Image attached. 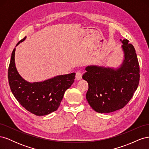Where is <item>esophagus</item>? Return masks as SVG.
<instances>
[{
    "mask_svg": "<svg viewBox=\"0 0 149 149\" xmlns=\"http://www.w3.org/2000/svg\"><path fill=\"white\" fill-rule=\"evenodd\" d=\"M76 78L77 80H79L82 78V73L80 71H78L76 73Z\"/></svg>",
    "mask_w": 149,
    "mask_h": 149,
    "instance_id": "obj_1",
    "label": "esophagus"
}]
</instances>
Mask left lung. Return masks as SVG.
<instances>
[{"instance_id": "left-lung-1", "label": "left lung", "mask_w": 149, "mask_h": 149, "mask_svg": "<svg viewBox=\"0 0 149 149\" xmlns=\"http://www.w3.org/2000/svg\"><path fill=\"white\" fill-rule=\"evenodd\" d=\"M120 41L124 60L119 68L88 66L83 76L88 83L86 100L99 113H109L123 108L131 100L139 83L136 49L128 40Z\"/></svg>"}]
</instances>
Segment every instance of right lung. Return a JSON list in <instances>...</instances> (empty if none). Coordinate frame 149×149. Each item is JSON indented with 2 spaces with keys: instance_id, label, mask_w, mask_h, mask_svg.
Returning a JSON list of instances; mask_svg holds the SVG:
<instances>
[{
  "instance_id": "add662e5",
  "label": "right lung",
  "mask_w": 149,
  "mask_h": 149,
  "mask_svg": "<svg viewBox=\"0 0 149 149\" xmlns=\"http://www.w3.org/2000/svg\"><path fill=\"white\" fill-rule=\"evenodd\" d=\"M15 52V48L12 53L8 79L11 91L16 100L26 110L36 116H45L56 111L65 91L73 83L76 74L60 75L42 82L29 83L21 77L16 69Z\"/></svg>"
}]
</instances>
